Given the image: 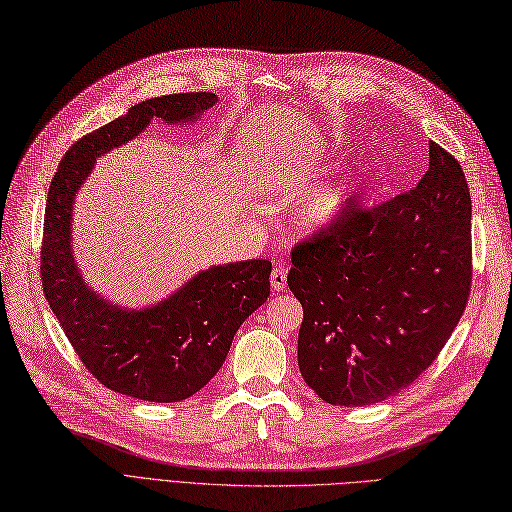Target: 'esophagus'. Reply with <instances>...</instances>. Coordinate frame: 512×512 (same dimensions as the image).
Segmentation results:
<instances>
[{"label":"esophagus","mask_w":512,"mask_h":512,"mask_svg":"<svg viewBox=\"0 0 512 512\" xmlns=\"http://www.w3.org/2000/svg\"><path fill=\"white\" fill-rule=\"evenodd\" d=\"M270 285L274 291H285L287 287V270L285 266H276L274 272L270 274Z\"/></svg>","instance_id":"obj_1"}]
</instances>
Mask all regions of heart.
<instances>
[{
  "label": "heart",
  "instance_id": "b5f03b06",
  "mask_svg": "<svg viewBox=\"0 0 512 512\" xmlns=\"http://www.w3.org/2000/svg\"><path fill=\"white\" fill-rule=\"evenodd\" d=\"M349 208V195L342 187H321L310 191L300 202V221L308 229H332L344 217Z\"/></svg>",
  "mask_w": 512,
  "mask_h": 512
}]
</instances>
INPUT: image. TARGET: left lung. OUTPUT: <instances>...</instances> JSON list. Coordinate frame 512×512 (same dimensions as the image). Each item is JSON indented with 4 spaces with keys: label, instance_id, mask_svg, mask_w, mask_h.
<instances>
[{
    "label": "left lung",
    "instance_id": "1",
    "mask_svg": "<svg viewBox=\"0 0 512 512\" xmlns=\"http://www.w3.org/2000/svg\"><path fill=\"white\" fill-rule=\"evenodd\" d=\"M430 168L410 193L291 251L287 285L304 308L298 366L334 406L400 393L432 366L466 310L472 202L464 170L430 142Z\"/></svg>",
    "mask_w": 512,
    "mask_h": 512
}]
</instances>
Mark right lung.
<instances>
[{
  "mask_svg": "<svg viewBox=\"0 0 512 512\" xmlns=\"http://www.w3.org/2000/svg\"><path fill=\"white\" fill-rule=\"evenodd\" d=\"M214 93H176L131 106L123 117L80 138L63 155L48 189L42 287L87 370L108 389L146 402H180L217 374L238 327L268 300V259L210 266L168 298L142 308L106 300L74 259V200L97 159L159 119L191 125L217 104Z\"/></svg>",
  "mask_w": 512,
  "mask_h": 512,
  "instance_id": "obj_1",
  "label": "right lung"
}]
</instances>
